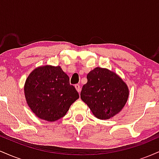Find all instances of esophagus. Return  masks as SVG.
I'll return each mask as SVG.
<instances>
[{
  "instance_id": "esophagus-1",
  "label": "esophagus",
  "mask_w": 159,
  "mask_h": 159,
  "mask_svg": "<svg viewBox=\"0 0 159 159\" xmlns=\"http://www.w3.org/2000/svg\"><path fill=\"white\" fill-rule=\"evenodd\" d=\"M75 87L76 90H77L78 93L81 92V87H80L79 84H75Z\"/></svg>"
}]
</instances>
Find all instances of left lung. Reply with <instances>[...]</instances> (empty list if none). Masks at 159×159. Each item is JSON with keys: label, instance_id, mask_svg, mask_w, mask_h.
I'll list each match as a JSON object with an SVG mask.
<instances>
[{"label": "left lung", "instance_id": "obj_1", "mask_svg": "<svg viewBox=\"0 0 159 159\" xmlns=\"http://www.w3.org/2000/svg\"><path fill=\"white\" fill-rule=\"evenodd\" d=\"M81 92L82 101L96 117L107 120L123 108L129 98L126 84L115 72L96 67L87 75Z\"/></svg>", "mask_w": 159, "mask_h": 159}]
</instances>
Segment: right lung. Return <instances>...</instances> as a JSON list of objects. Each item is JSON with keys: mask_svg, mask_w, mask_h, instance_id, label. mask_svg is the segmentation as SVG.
I'll return each mask as SVG.
<instances>
[{"mask_svg": "<svg viewBox=\"0 0 159 159\" xmlns=\"http://www.w3.org/2000/svg\"><path fill=\"white\" fill-rule=\"evenodd\" d=\"M25 98L37 117L54 122L64 116L79 98L61 66H42L33 70L25 84Z\"/></svg>", "mask_w": 159, "mask_h": 159, "instance_id": "obj_1", "label": "right lung"}]
</instances>
